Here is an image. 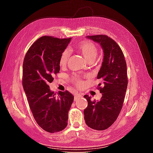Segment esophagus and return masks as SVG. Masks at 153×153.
I'll return each mask as SVG.
<instances>
[{
    "label": "esophagus",
    "mask_w": 153,
    "mask_h": 153,
    "mask_svg": "<svg viewBox=\"0 0 153 153\" xmlns=\"http://www.w3.org/2000/svg\"><path fill=\"white\" fill-rule=\"evenodd\" d=\"M81 94H79V93H75V101H76L78 98H80V97H81Z\"/></svg>",
    "instance_id": "34e87169"
}]
</instances>
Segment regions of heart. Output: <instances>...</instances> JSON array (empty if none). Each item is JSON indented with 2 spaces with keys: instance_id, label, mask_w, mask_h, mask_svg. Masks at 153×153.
I'll use <instances>...</instances> for the list:
<instances>
[{
  "instance_id": "b5f03b06",
  "label": "heart",
  "mask_w": 153,
  "mask_h": 153,
  "mask_svg": "<svg viewBox=\"0 0 153 153\" xmlns=\"http://www.w3.org/2000/svg\"><path fill=\"white\" fill-rule=\"evenodd\" d=\"M77 48L80 51L88 62H93L98 55V49L96 45L89 41H84V42L80 43L77 45ZM69 57H70L69 50L68 49L64 50L59 59L60 65L65 66L68 62ZM76 84L78 85H81L82 82L78 78H76Z\"/></svg>"
}]
</instances>
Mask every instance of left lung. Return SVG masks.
<instances>
[{"label":"left lung","mask_w":153,"mask_h":153,"mask_svg":"<svg viewBox=\"0 0 153 153\" xmlns=\"http://www.w3.org/2000/svg\"><path fill=\"white\" fill-rule=\"evenodd\" d=\"M100 45L103 60L97 78L100 93V101H91L85 95L88 105L84 110V119L88 126L95 130L107 129L117 119L122 109L128 86L127 66L123 51L115 41L105 35L87 36Z\"/></svg>","instance_id":"obj_1"}]
</instances>
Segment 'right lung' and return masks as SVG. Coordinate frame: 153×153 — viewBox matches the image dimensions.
<instances>
[{
	"label": "right lung",
	"mask_w": 153,
	"mask_h": 153,
	"mask_svg": "<svg viewBox=\"0 0 153 153\" xmlns=\"http://www.w3.org/2000/svg\"><path fill=\"white\" fill-rule=\"evenodd\" d=\"M71 39L41 37L27 51L23 63V87L31 112L39 126L49 133L67 126L74 100L68 91H59L55 96L48 85L60 71V57Z\"/></svg>",
	"instance_id": "add662e5"
}]
</instances>
